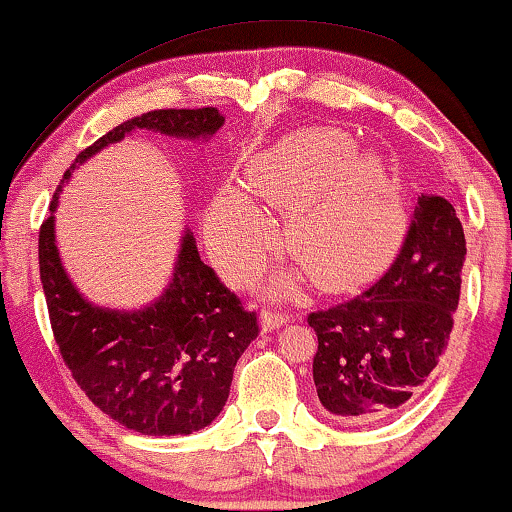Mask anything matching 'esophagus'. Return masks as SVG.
<instances>
[{"mask_svg": "<svg viewBox=\"0 0 512 512\" xmlns=\"http://www.w3.org/2000/svg\"><path fill=\"white\" fill-rule=\"evenodd\" d=\"M283 323H288V316L286 314H278V312H264L262 319H260V326H262L264 333L276 331V328H281Z\"/></svg>", "mask_w": 512, "mask_h": 512, "instance_id": "1", "label": "esophagus"}]
</instances>
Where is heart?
<instances>
[{"mask_svg":"<svg viewBox=\"0 0 512 512\" xmlns=\"http://www.w3.org/2000/svg\"><path fill=\"white\" fill-rule=\"evenodd\" d=\"M257 193L288 205V241L328 288H347L394 260L406 234V208L378 153H354L338 129L304 127L252 160L245 181H226L208 210V238L222 267L248 276L276 245ZM281 276L276 288L293 286Z\"/></svg>","mask_w":512,"mask_h":512,"instance_id":"obj_1","label":"heart"}]
</instances>
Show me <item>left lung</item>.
Returning a JSON list of instances; mask_svg holds the SVG:
<instances>
[{
	"label": "left lung",
	"mask_w": 512,
	"mask_h": 512,
	"mask_svg": "<svg viewBox=\"0 0 512 512\" xmlns=\"http://www.w3.org/2000/svg\"><path fill=\"white\" fill-rule=\"evenodd\" d=\"M463 262L454 205L423 193L387 274L354 300L309 314L316 394L335 420L375 423L423 390L449 345Z\"/></svg>",
	"instance_id": "left-lung-1"
}]
</instances>
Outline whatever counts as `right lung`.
I'll return each instance as SVG.
<instances>
[{"label": "right lung", "mask_w": 512, "mask_h": 512, "mask_svg": "<svg viewBox=\"0 0 512 512\" xmlns=\"http://www.w3.org/2000/svg\"><path fill=\"white\" fill-rule=\"evenodd\" d=\"M222 125L217 108H167L125 120L77 155L40 229V278L61 357L94 406L141 435L208 428L229 399L236 361L260 333L257 316L200 260L191 229L181 234L170 283L153 302L141 309L89 302L58 255V193L77 167L137 129L208 141Z\"/></svg>", "instance_id": "obj_1"}]
</instances>
